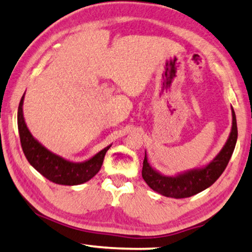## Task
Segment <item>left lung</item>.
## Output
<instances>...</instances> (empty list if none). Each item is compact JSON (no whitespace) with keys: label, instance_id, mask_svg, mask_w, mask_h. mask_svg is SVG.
I'll use <instances>...</instances> for the list:
<instances>
[{"label":"left lung","instance_id":"1","mask_svg":"<svg viewBox=\"0 0 252 252\" xmlns=\"http://www.w3.org/2000/svg\"><path fill=\"white\" fill-rule=\"evenodd\" d=\"M232 124L229 137L221 149V151L215 156L213 160L201 167L192 168L185 172L177 173L176 176H165L150 165L148 157L143 161L142 177L150 189L161 195L174 197V199H183L189 197L195 194L202 192L208 187H211L220 176L223 173L227 165L230 160L235 145L237 142V122L234 108L231 107Z\"/></svg>","mask_w":252,"mask_h":252}]
</instances>
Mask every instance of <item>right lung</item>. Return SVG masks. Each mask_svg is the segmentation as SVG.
Instances as JSON below:
<instances>
[{"label":"right lung","mask_w":252,"mask_h":252,"mask_svg":"<svg viewBox=\"0 0 252 252\" xmlns=\"http://www.w3.org/2000/svg\"><path fill=\"white\" fill-rule=\"evenodd\" d=\"M24 96L25 93L22 96L20 106H18L17 126L22 149H23L25 157L31 166L46 179L58 185L74 186V185H80L91 180L100 171L104 156L111 144L101 150L92 158L80 161V163L67 160V159L53 154L43 144H40L28 129L23 115Z\"/></svg>","instance_id":"obj_1"}]
</instances>
